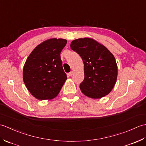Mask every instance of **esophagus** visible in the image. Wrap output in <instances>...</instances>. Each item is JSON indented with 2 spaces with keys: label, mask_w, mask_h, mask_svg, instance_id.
<instances>
[{
  "label": "esophagus",
  "mask_w": 146,
  "mask_h": 146,
  "mask_svg": "<svg viewBox=\"0 0 146 146\" xmlns=\"http://www.w3.org/2000/svg\"><path fill=\"white\" fill-rule=\"evenodd\" d=\"M73 75V71H71L70 73H68V76H71Z\"/></svg>",
  "instance_id": "1"
}]
</instances>
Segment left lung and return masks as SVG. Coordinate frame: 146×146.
<instances>
[{"instance_id": "1", "label": "left lung", "mask_w": 146, "mask_h": 146, "mask_svg": "<svg viewBox=\"0 0 146 146\" xmlns=\"http://www.w3.org/2000/svg\"><path fill=\"white\" fill-rule=\"evenodd\" d=\"M71 49L81 56L85 78L80 85L86 97L99 99L109 94L116 83L118 68L113 54L101 43L90 38L71 42Z\"/></svg>"}]
</instances>
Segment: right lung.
Here are the masks:
<instances>
[{
    "label": "right lung",
    "mask_w": 146,
    "mask_h": 146,
    "mask_svg": "<svg viewBox=\"0 0 146 146\" xmlns=\"http://www.w3.org/2000/svg\"><path fill=\"white\" fill-rule=\"evenodd\" d=\"M67 40L51 38L40 43L31 52L23 68L27 89L38 100L56 97L67 79L60 53Z\"/></svg>",
    "instance_id": "add662e5"
}]
</instances>
